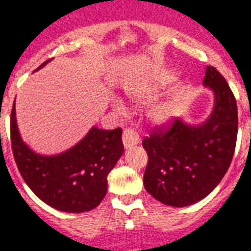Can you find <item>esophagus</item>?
<instances>
[{
	"mask_svg": "<svg viewBox=\"0 0 251 251\" xmlns=\"http://www.w3.org/2000/svg\"><path fill=\"white\" fill-rule=\"evenodd\" d=\"M122 143L125 148H130L132 145H136L139 143V135L134 127H126L122 134Z\"/></svg>",
	"mask_w": 251,
	"mask_h": 251,
	"instance_id": "esophagus-1",
	"label": "esophagus"
}]
</instances>
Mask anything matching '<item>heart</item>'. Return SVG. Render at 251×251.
<instances>
[{"label":"heart","mask_w":251,"mask_h":251,"mask_svg":"<svg viewBox=\"0 0 251 251\" xmlns=\"http://www.w3.org/2000/svg\"><path fill=\"white\" fill-rule=\"evenodd\" d=\"M132 96L135 97V98H139V100H145V98H148L149 93L148 92H136ZM117 107L119 108H122V103L117 102ZM149 119L151 121L157 122V124H161V122H165L166 120L168 119V109L163 106H157L154 108L151 109V112H149Z\"/></svg>","instance_id":"1"}]
</instances>
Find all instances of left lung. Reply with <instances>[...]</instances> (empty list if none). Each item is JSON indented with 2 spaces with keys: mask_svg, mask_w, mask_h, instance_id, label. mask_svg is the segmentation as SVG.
<instances>
[{
  "mask_svg": "<svg viewBox=\"0 0 251 251\" xmlns=\"http://www.w3.org/2000/svg\"><path fill=\"white\" fill-rule=\"evenodd\" d=\"M214 94L207 120L190 125L176 119L143 140L148 153L144 187L158 201L186 207L209 195L226 175L237 139V104L226 79L207 66L203 80Z\"/></svg>",
  "mask_w": 251,
  "mask_h": 251,
  "instance_id": "obj_1",
  "label": "left lung"
}]
</instances>
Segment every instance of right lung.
<instances>
[{
    "mask_svg": "<svg viewBox=\"0 0 251 251\" xmlns=\"http://www.w3.org/2000/svg\"><path fill=\"white\" fill-rule=\"evenodd\" d=\"M10 131L16 166L41 201L67 213L88 212L102 201L107 193V176L124 153L120 127L102 130L93 126L77 144L60 154H38L23 142L14 103Z\"/></svg>",
    "mask_w": 251,
    "mask_h": 251,
    "instance_id": "1",
    "label": "right lung"
}]
</instances>
